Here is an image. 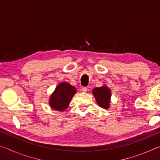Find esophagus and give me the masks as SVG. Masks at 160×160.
Masks as SVG:
<instances>
[{
	"label": "esophagus",
	"instance_id": "esophagus-1",
	"mask_svg": "<svg viewBox=\"0 0 160 160\" xmlns=\"http://www.w3.org/2000/svg\"><path fill=\"white\" fill-rule=\"evenodd\" d=\"M82 92H88V88H86V87H83V88H82Z\"/></svg>",
	"mask_w": 160,
	"mask_h": 160
}]
</instances>
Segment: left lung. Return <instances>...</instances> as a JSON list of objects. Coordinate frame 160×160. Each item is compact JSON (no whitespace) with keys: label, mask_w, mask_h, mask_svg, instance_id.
<instances>
[{"label":"left lung","mask_w":160,"mask_h":160,"mask_svg":"<svg viewBox=\"0 0 160 160\" xmlns=\"http://www.w3.org/2000/svg\"><path fill=\"white\" fill-rule=\"evenodd\" d=\"M92 93L95 97L96 101L100 107L108 109L109 107L111 91L106 86L94 88Z\"/></svg>","instance_id":"1"}]
</instances>
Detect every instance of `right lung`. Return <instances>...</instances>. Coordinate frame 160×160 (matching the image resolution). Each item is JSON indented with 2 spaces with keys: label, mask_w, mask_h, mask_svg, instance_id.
Returning a JSON list of instances; mask_svg holds the SVG:
<instances>
[{
  "label": "right lung",
  "mask_w": 160,
  "mask_h": 160,
  "mask_svg": "<svg viewBox=\"0 0 160 160\" xmlns=\"http://www.w3.org/2000/svg\"><path fill=\"white\" fill-rule=\"evenodd\" d=\"M75 93L76 89L75 87L67 82L59 84L51 97L50 106L57 111L65 110L68 106L70 100Z\"/></svg>",
  "instance_id": "add662e5"
}]
</instances>
